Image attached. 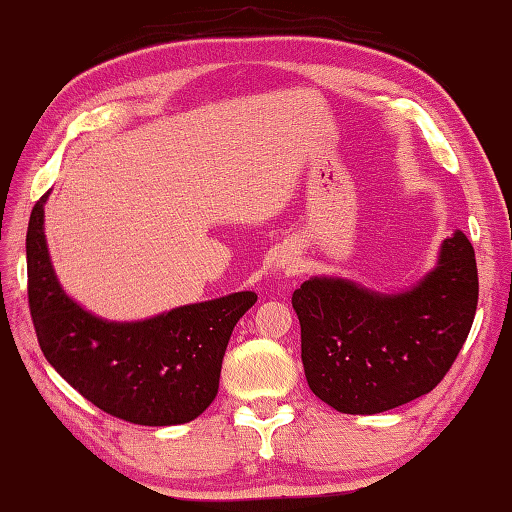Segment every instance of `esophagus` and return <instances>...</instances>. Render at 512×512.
Listing matches in <instances>:
<instances>
[{
    "label": "esophagus",
    "mask_w": 512,
    "mask_h": 512,
    "mask_svg": "<svg viewBox=\"0 0 512 512\" xmlns=\"http://www.w3.org/2000/svg\"><path fill=\"white\" fill-rule=\"evenodd\" d=\"M276 267L278 269H283V272H292V269H294V260H289V258H283V260H278V263H276Z\"/></svg>",
    "instance_id": "1"
}]
</instances>
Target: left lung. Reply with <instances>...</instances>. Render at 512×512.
I'll use <instances>...</instances> for the list:
<instances>
[{"label":"left lung","mask_w":512,"mask_h":512,"mask_svg":"<svg viewBox=\"0 0 512 512\" xmlns=\"http://www.w3.org/2000/svg\"><path fill=\"white\" fill-rule=\"evenodd\" d=\"M475 249L461 229L401 292L312 276L292 294L310 390L343 414H376L428 394L464 347L477 312Z\"/></svg>","instance_id":"1"}]
</instances>
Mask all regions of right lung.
I'll use <instances>...</instances> for the list:
<instances>
[{
    "mask_svg": "<svg viewBox=\"0 0 512 512\" xmlns=\"http://www.w3.org/2000/svg\"><path fill=\"white\" fill-rule=\"evenodd\" d=\"M46 194L26 231L28 305L46 361L93 406L138 426H178L218 394L229 336L254 292L173 307L144 321H106L57 281L44 236Z\"/></svg>",
    "mask_w": 512,
    "mask_h": 512,
    "instance_id": "1",
    "label": "right lung"
}]
</instances>
